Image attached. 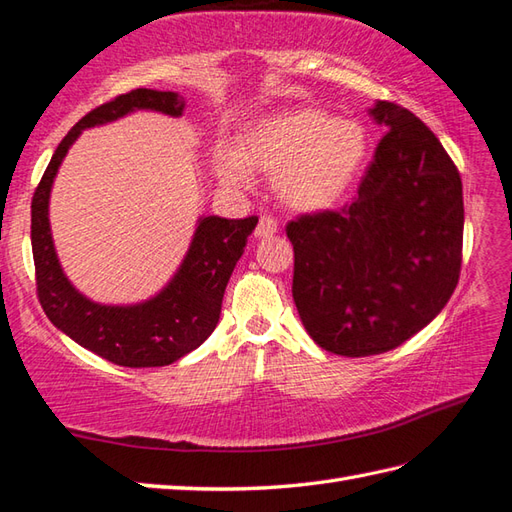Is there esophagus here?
I'll list each match as a JSON object with an SVG mask.
<instances>
[{
  "label": "esophagus",
  "instance_id": "esophagus-1",
  "mask_svg": "<svg viewBox=\"0 0 512 512\" xmlns=\"http://www.w3.org/2000/svg\"><path fill=\"white\" fill-rule=\"evenodd\" d=\"M278 232V221L274 217H260L256 225V236L258 238H267L274 236Z\"/></svg>",
  "mask_w": 512,
  "mask_h": 512
}]
</instances>
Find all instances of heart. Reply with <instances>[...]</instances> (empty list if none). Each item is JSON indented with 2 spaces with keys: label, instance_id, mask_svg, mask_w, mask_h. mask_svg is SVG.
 <instances>
[{
  "label": "heart",
  "instance_id": "b5f03b06",
  "mask_svg": "<svg viewBox=\"0 0 512 512\" xmlns=\"http://www.w3.org/2000/svg\"><path fill=\"white\" fill-rule=\"evenodd\" d=\"M368 155L366 129L355 120L333 118L313 107L289 109L254 124L241 153H219L223 184L243 188L252 168L278 175V190L300 210L331 208L346 195Z\"/></svg>",
  "mask_w": 512,
  "mask_h": 512
}]
</instances>
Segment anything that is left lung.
Wrapping results in <instances>:
<instances>
[{
    "label": "left lung",
    "mask_w": 512,
    "mask_h": 512,
    "mask_svg": "<svg viewBox=\"0 0 512 512\" xmlns=\"http://www.w3.org/2000/svg\"><path fill=\"white\" fill-rule=\"evenodd\" d=\"M383 124L357 197L300 214L293 302L317 346L342 357L381 355L445 309L462 267V179L440 140L412 111L379 100Z\"/></svg>",
    "instance_id": "obj_1"
}]
</instances>
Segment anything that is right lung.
<instances>
[{"label":"right lung","mask_w":512,"mask_h":512,"mask_svg":"<svg viewBox=\"0 0 512 512\" xmlns=\"http://www.w3.org/2000/svg\"><path fill=\"white\" fill-rule=\"evenodd\" d=\"M184 105V98L175 92L146 87L102 102L67 131L32 195V258L37 298L45 315L76 344L124 368L168 366L206 342L219 322L227 280L258 217L201 219L184 263L162 293L142 304L105 306L87 300L63 274L48 221L50 188L67 149L83 129L118 120L135 109L181 116Z\"/></svg>","instance_id":"add662e5"}]
</instances>
